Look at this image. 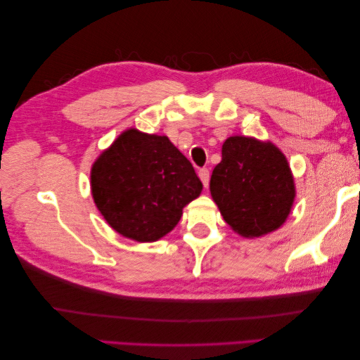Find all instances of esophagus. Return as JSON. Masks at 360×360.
Segmentation results:
<instances>
[{
  "label": "esophagus",
  "instance_id": "obj_1",
  "mask_svg": "<svg viewBox=\"0 0 360 360\" xmlns=\"http://www.w3.org/2000/svg\"><path fill=\"white\" fill-rule=\"evenodd\" d=\"M198 174H200V178H201V181H202V186L207 187V186H209V179H210L209 168H201V170L198 172Z\"/></svg>",
  "mask_w": 360,
  "mask_h": 360
}]
</instances>
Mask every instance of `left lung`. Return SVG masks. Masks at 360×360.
<instances>
[{
	"mask_svg": "<svg viewBox=\"0 0 360 360\" xmlns=\"http://www.w3.org/2000/svg\"><path fill=\"white\" fill-rule=\"evenodd\" d=\"M223 159L213 168L210 193L226 223L248 238L285 223L295 188L283 153L272 143L232 136L223 143Z\"/></svg>",
	"mask_w": 360,
	"mask_h": 360,
	"instance_id": "obj_1",
	"label": "left lung"
}]
</instances>
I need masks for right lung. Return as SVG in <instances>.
Listing matches in <instances>:
<instances>
[{
  "label": "right lung",
  "mask_w": 360,
  "mask_h": 360,
  "mask_svg": "<svg viewBox=\"0 0 360 360\" xmlns=\"http://www.w3.org/2000/svg\"><path fill=\"white\" fill-rule=\"evenodd\" d=\"M91 190L114 231L150 243L179 223L182 209L200 196L202 184L167 136L128 129L94 162Z\"/></svg>",
  "instance_id": "right-lung-1"
}]
</instances>
